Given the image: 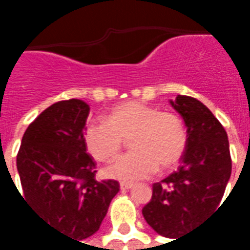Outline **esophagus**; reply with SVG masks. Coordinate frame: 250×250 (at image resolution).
<instances>
[{
	"label": "esophagus",
	"mask_w": 250,
	"mask_h": 250,
	"mask_svg": "<svg viewBox=\"0 0 250 250\" xmlns=\"http://www.w3.org/2000/svg\"><path fill=\"white\" fill-rule=\"evenodd\" d=\"M134 188V185L132 184H127V182H122V184H120V188H122V190H130V188Z\"/></svg>",
	"instance_id": "obj_1"
}]
</instances>
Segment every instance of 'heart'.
<instances>
[{
    "instance_id": "heart-1",
    "label": "heart",
    "mask_w": 250,
    "mask_h": 250,
    "mask_svg": "<svg viewBox=\"0 0 250 250\" xmlns=\"http://www.w3.org/2000/svg\"><path fill=\"white\" fill-rule=\"evenodd\" d=\"M130 138L132 151L105 168L109 178L127 184L148 178L157 170L173 168L188 145V131L178 115L135 100L114 107L107 119L91 122L84 132L88 151L100 162L118 155Z\"/></svg>"
}]
</instances>
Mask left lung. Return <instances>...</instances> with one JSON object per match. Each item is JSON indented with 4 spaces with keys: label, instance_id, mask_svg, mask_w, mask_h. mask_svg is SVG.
<instances>
[{
    "label": "left lung",
    "instance_id": "1",
    "mask_svg": "<svg viewBox=\"0 0 250 250\" xmlns=\"http://www.w3.org/2000/svg\"><path fill=\"white\" fill-rule=\"evenodd\" d=\"M170 103L184 119L188 145L178 171L152 185V197L142 213L158 234L177 238L218 208L231 159L225 128L205 104L185 95Z\"/></svg>",
    "mask_w": 250,
    "mask_h": 250
}]
</instances>
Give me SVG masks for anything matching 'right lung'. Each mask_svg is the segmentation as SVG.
<instances>
[{
  "mask_svg": "<svg viewBox=\"0 0 250 250\" xmlns=\"http://www.w3.org/2000/svg\"><path fill=\"white\" fill-rule=\"evenodd\" d=\"M89 105L79 99L52 104L25 131L17 154L25 202L64 236L79 242L95 234L119 191L99 182L84 141Z\"/></svg>",
  "mask_w": 250,
  "mask_h": 250,
  "instance_id": "obj_1",
  "label": "right lung"
}]
</instances>
